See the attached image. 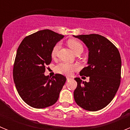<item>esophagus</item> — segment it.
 <instances>
[{
  "label": "esophagus",
  "mask_w": 130,
  "mask_h": 130,
  "mask_svg": "<svg viewBox=\"0 0 130 130\" xmlns=\"http://www.w3.org/2000/svg\"><path fill=\"white\" fill-rule=\"evenodd\" d=\"M66 79H67V80H68V81L69 79H70L71 78L70 77H66Z\"/></svg>",
  "instance_id": "esophagus-1"
}]
</instances>
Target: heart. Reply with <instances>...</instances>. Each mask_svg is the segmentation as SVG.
<instances>
[{
  "instance_id": "1",
  "label": "heart",
  "mask_w": 130,
  "mask_h": 130,
  "mask_svg": "<svg viewBox=\"0 0 130 130\" xmlns=\"http://www.w3.org/2000/svg\"><path fill=\"white\" fill-rule=\"evenodd\" d=\"M68 45L75 53L77 52L78 51H79V50H81V49H83L81 42L78 41L77 40H76V39H70V40H68ZM59 49L60 43H56L53 47L52 50H51V57H56ZM78 70H79V66L77 64H70V63L67 62L60 63L55 67V70L57 72L68 75H71L74 71H77Z\"/></svg>"
}]
</instances>
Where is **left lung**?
<instances>
[{"label":"left lung","instance_id":"obj_1","mask_svg":"<svg viewBox=\"0 0 130 130\" xmlns=\"http://www.w3.org/2000/svg\"><path fill=\"white\" fill-rule=\"evenodd\" d=\"M88 48V66L80 72L89 77V82L75 77L77 86L73 92L79 106L90 111L106 107L119 89L121 79V58L119 50L109 40L96 34L74 36Z\"/></svg>","mask_w":130,"mask_h":130}]
</instances>
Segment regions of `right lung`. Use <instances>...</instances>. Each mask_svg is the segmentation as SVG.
Here are the masks:
<instances>
[{
  "label": "right lung",
  "mask_w": 130,
  "mask_h": 130,
  "mask_svg": "<svg viewBox=\"0 0 130 130\" xmlns=\"http://www.w3.org/2000/svg\"><path fill=\"white\" fill-rule=\"evenodd\" d=\"M64 36L49 29L28 35L19 45L13 68L16 89L23 100L30 107L42 109L53 105L66 81L55 74L45 76V68L52 60L51 50Z\"/></svg>",
  "instance_id": "obj_1"
}]
</instances>
